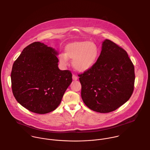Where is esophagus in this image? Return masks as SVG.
<instances>
[{"label":"esophagus","mask_w":150,"mask_h":150,"mask_svg":"<svg viewBox=\"0 0 150 150\" xmlns=\"http://www.w3.org/2000/svg\"><path fill=\"white\" fill-rule=\"evenodd\" d=\"M72 79H73V80H75V81L77 80V79H78V76H77L76 75L73 74V75H72Z\"/></svg>","instance_id":"obj_1"}]
</instances>
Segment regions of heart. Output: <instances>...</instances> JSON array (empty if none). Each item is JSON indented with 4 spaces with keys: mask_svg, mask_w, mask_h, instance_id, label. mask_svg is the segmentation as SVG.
I'll return each instance as SVG.
<instances>
[{
    "mask_svg": "<svg viewBox=\"0 0 150 150\" xmlns=\"http://www.w3.org/2000/svg\"><path fill=\"white\" fill-rule=\"evenodd\" d=\"M99 54L98 45L94 42L85 41L68 45L65 48V54H60L59 59L64 65L68 64V58L72 59L73 67L76 70L85 72L95 65Z\"/></svg>",
    "mask_w": 150,
    "mask_h": 150,
    "instance_id": "1",
    "label": "heart"
}]
</instances>
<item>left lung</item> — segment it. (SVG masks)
I'll list each match as a JSON object with an SVG mask.
<instances>
[{"instance_id": "8db88e82", "label": "left lung", "mask_w": 150, "mask_h": 150, "mask_svg": "<svg viewBox=\"0 0 150 150\" xmlns=\"http://www.w3.org/2000/svg\"><path fill=\"white\" fill-rule=\"evenodd\" d=\"M78 76L82 99L95 112L116 110L129 100L134 91V65L127 52L109 40L103 42L95 65Z\"/></svg>"}]
</instances>
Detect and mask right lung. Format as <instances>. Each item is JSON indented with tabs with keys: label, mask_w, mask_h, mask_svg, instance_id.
Returning a JSON list of instances; mask_svg holds the SVG:
<instances>
[{
	"label": "right lung",
	"mask_w": 150,
	"mask_h": 150,
	"mask_svg": "<svg viewBox=\"0 0 150 150\" xmlns=\"http://www.w3.org/2000/svg\"><path fill=\"white\" fill-rule=\"evenodd\" d=\"M58 52L40 42L24 48L14 62L11 89L16 100L38 114L54 110L72 82L70 71L58 68Z\"/></svg>",
	"instance_id": "obj_1"
}]
</instances>
